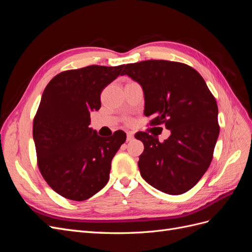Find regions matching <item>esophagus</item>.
Returning <instances> with one entry per match:
<instances>
[{"instance_id": "1", "label": "esophagus", "mask_w": 252, "mask_h": 252, "mask_svg": "<svg viewBox=\"0 0 252 252\" xmlns=\"http://www.w3.org/2000/svg\"><path fill=\"white\" fill-rule=\"evenodd\" d=\"M133 135H134V133L132 131L127 132V141H131L133 139Z\"/></svg>"}]
</instances>
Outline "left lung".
<instances>
[{
  "label": "left lung",
  "instance_id": "obj_1",
  "mask_svg": "<svg viewBox=\"0 0 252 252\" xmlns=\"http://www.w3.org/2000/svg\"><path fill=\"white\" fill-rule=\"evenodd\" d=\"M138 82L150 125L165 124L171 134L163 143L148 132L134 136L144 144L139 169L159 191L178 195L191 189L207 171L219 138L215 96L192 67L164 60L127 64L122 75Z\"/></svg>",
  "mask_w": 252,
  "mask_h": 252
}]
</instances>
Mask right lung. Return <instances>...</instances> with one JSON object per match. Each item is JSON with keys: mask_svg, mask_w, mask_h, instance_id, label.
Masks as SVG:
<instances>
[{"mask_svg": "<svg viewBox=\"0 0 252 252\" xmlns=\"http://www.w3.org/2000/svg\"><path fill=\"white\" fill-rule=\"evenodd\" d=\"M124 65H91L57 74L45 88L33 120L37 166L57 193L85 201L107 184L111 161L126 141L124 131L103 139L90 128L103 89Z\"/></svg>", "mask_w": 252, "mask_h": 252, "instance_id": "1", "label": "right lung"}]
</instances>
